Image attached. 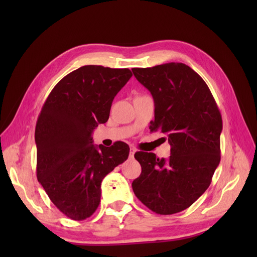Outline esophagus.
Wrapping results in <instances>:
<instances>
[{
    "mask_svg": "<svg viewBox=\"0 0 257 257\" xmlns=\"http://www.w3.org/2000/svg\"><path fill=\"white\" fill-rule=\"evenodd\" d=\"M135 152H136L135 148H134V147H131V148H130V158H133Z\"/></svg>",
    "mask_w": 257,
    "mask_h": 257,
    "instance_id": "34e87169",
    "label": "esophagus"
}]
</instances>
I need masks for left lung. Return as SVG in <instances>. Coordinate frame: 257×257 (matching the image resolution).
<instances>
[{
    "instance_id": "1",
    "label": "left lung",
    "mask_w": 257,
    "mask_h": 257,
    "mask_svg": "<svg viewBox=\"0 0 257 257\" xmlns=\"http://www.w3.org/2000/svg\"><path fill=\"white\" fill-rule=\"evenodd\" d=\"M132 71L154 99L150 131L170 144L168 160L135 153L142 174L132 188L151 211L180 212L203 195L220 164L221 112L207 83L188 65L170 62Z\"/></svg>"
}]
</instances>
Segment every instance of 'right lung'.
<instances>
[{"instance_id": "obj_1", "label": "right lung", "mask_w": 257, "mask_h": 257, "mask_svg": "<svg viewBox=\"0 0 257 257\" xmlns=\"http://www.w3.org/2000/svg\"><path fill=\"white\" fill-rule=\"evenodd\" d=\"M128 68L85 65L62 78L43 105L35 127L37 180L60 211L75 221L95 212L100 183L125 161L130 148L95 147L92 132L107 122Z\"/></svg>"}]
</instances>
